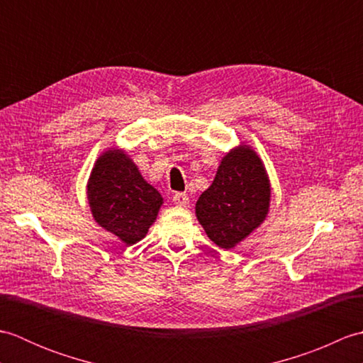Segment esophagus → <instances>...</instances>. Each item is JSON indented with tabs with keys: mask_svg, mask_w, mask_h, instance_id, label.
Masks as SVG:
<instances>
[{
	"mask_svg": "<svg viewBox=\"0 0 363 363\" xmlns=\"http://www.w3.org/2000/svg\"><path fill=\"white\" fill-rule=\"evenodd\" d=\"M173 203L179 207H186L189 204V195L187 194H174L173 195Z\"/></svg>",
	"mask_w": 363,
	"mask_h": 363,
	"instance_id": "obj_1",
	"label": "esophagus"
}]
</instances>
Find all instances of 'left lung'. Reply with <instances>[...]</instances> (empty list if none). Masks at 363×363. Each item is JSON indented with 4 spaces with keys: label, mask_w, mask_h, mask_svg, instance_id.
<instances>
[{
    "label": "left lung",
    "mask_w": 363,
    "mask_h": 363,
    "mask_svg": "<svg viewBox=\"0 0 363 363\" xmlns=\"http://www.w3.org/2000/svg\"><path fill=\"white\" fill-rule=\"evenodd\" d=\"M269 182L259 156L240 145L223 157L212 186L196 201V217L207 237L230 250L265 220Z\"/></svg>",
    "instance_id": "obj_1"
}]
</instances>
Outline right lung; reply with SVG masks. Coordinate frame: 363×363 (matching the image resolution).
Instances as JSON below:
<instances>
[{
  "mask_svg": "<svg viewBox=\"0 0 363 363\" xmlns=\"http://www.w3.org/2000/svg\"><path fill=\"white\" fill-rule=\"evenodd\" d=\"M87 198L98 225L126 245L142 240L164 201L120 150L106 151L96 160L89 177Z\"/></svg>",
  "mask_w": 363,
  "mask_h": 363,
  "instance_id": "1",
  "label": "right lung"
}]
</instances>
